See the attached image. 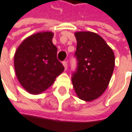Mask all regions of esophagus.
<instances>
[{"mask_svg":"<svg viewBox=\"0 0 132 132\" xmlns=\"http://www.w3.org/2000/svg\"><path fill=\"white\" fill-rule=\"evenodd\" d=\"M62 64H63V65H64V67H65V70H67V67H68V64H67V61H64V62H62Z\"/></svg>","mask_w":132,"mask_h":132,"instance_id":"obj_1","label":"esophagus"}]
</instances>
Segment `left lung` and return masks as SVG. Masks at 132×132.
I'll use <instances>...</instances> for the list:
<instances>
[{"mask_svg": "<svg viewBox=\"0 0 132 132\" xmlns=\"http://www.w3.org/2000/svg\"><path fill=\"white\" fill-rule=\"evenodd\" d=\"M75 36L78 62L72 83L80 99L91 101L108 88L114 68V54L104 38L94 32L77 31Z\"/></svg>", "mask_w": 132, "mask_h": 132, "instance_id": "left-lung-1", "label": "left lung"}]
</instances>
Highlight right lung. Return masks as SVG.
I'll return each instance as SVG.
<instances>
[{
  "instance_id": "obj_1",
  "label": "right lung",
  "mask_w": 132,
  "mask_h": 132,
  "mask_svg": "<svg viewBox=\"0 0 132 132\" xmlns=\"http://www.w3.org/2000/svg\"><path fill=\"white\" fill-rule=\"evenodd\" d=\"M53 33L38 32L25 38L18 47L14 65L21 85L31 94L47 90L60 75L64 67L57 59Z\"/></svg>"
}]
</instances>
